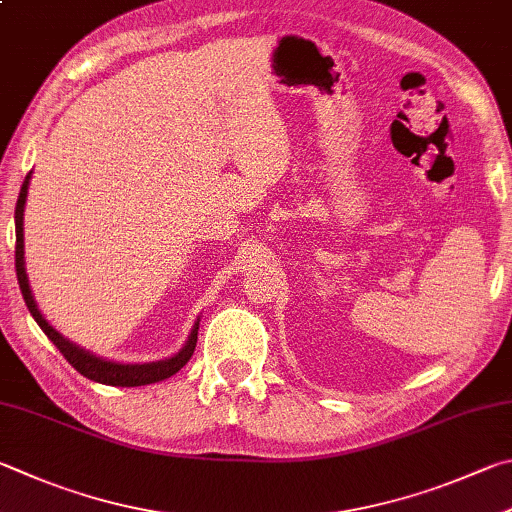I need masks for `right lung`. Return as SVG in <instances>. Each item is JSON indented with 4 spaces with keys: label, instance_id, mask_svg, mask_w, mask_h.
<instances>
[{
    "label": "right lung",
    "instance_id": "right-lung-1",
    "mask_svg": "<svg viewBox=\"0 0 512 512\" xmlns=\"http://www.w3.org/2000/svg\"><path fill=\"white\" fill-rule=\"evenodd\" d=\"M31 176H33V170L26 174L20 197H17V206H15V271H17V282H20V291L24 295V302L29 306L33 320L40 324V329L46 333V338H49L53 345L62 351V356L71 362V367L78 369L85 378L94 380V383L114 385V387H141V385H152V383H159V380L174 376L176 371L188 365V360L192 358L194 347H197L201 318L194 320L185 345L176 353H172V356L152 360V362H118V360L102 358L98 353L80 347L67 336H62V333L44 318L42 311L37 309V302L29 284V275H26V259H24V208H26V197H29Z\"/></svg>",
    "mask_w": 512,
    "mask_h": 512
}]
</instances>
